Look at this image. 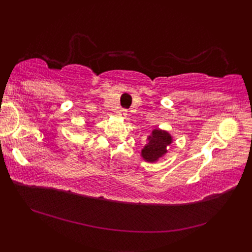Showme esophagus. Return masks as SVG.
<instances>
[{
	"label": "esophagus",
	"mask_w": 252,
	"mask_h": 252,
	"mask_svg": "<svg viewBox=\"0 0 252 252\" xmlns=\"http://www.w3.org/2000/svg\"><path fill=\"white\" fill-rule=\"evenodd\" d=\"M127 111L126 109H120V111H119V116L122 117V118H126L127 116Z\"/></svg>",
	"instance_id": "1"
}]
</instances>
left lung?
<instances>
[{"label":"left lung","mask_w":252,"mask_h":252,"mask_svg":"<svg viewBox=\"0 0 252 252\" xmlns=\"http://www.w3.org/2000/svg\"><path fill=\"white\" fill-rule=\"evenodd\" d=\"M172 142V138L167 131L156 129L152 131V135L149 143L142 150V157L149 162H155L159 158L167 153V148Z\"/></svg>","instance_id":"8db88e82"}]
</instances>
